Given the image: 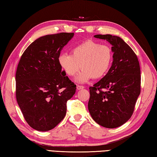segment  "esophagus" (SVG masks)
Returning a JSON list of instances; mask_svg holds the SVG:
<instances>
[{"instance_id": "1", "label": "esophagus", "mask_w": 157, "mask_h": 157, "mask_svg": "<svg viewBox=\"0 0 157 157\" xmlns=\"http://www.w3.org/2000/svg\"><path fill=\"white\" fill-rule=\"evenodd\" d=\"M84 88V86H76V89L78 90H82V89H83Z\"/></svg>"}]
</instances>
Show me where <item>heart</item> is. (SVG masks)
Returning <instances> with one entry per match:
<instances>
[{
    "label": "heart",
    "mask_w": 157,
    "mask_h": 157,
    "mask_svg": "<svg viewBox=\"0 0 157 157\" xmlns=\"http://www.w3.org/2000/svg\"><path fill=\"white\" fill-rule=\"evenodd\" d=\"M113 54L109 46L94 40H86L72 49L71 55L62 53L59 63L67 76H73L83 68L76 78L78 83H85L92 78H102L110 67Z\"/></svg>",
    "instance_id": "obj_1"
}]
</instances>
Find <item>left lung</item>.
<instances>
[{
  "mask_svg": "<svg viewBox=\"0 0 157 157\" xmlns=\"http://www.w3.org/2000/svg\"><path fill=\"white\" fill-rule=\"evenodd\" d=\"M94 37L110 43L114 54L106 75L90 87L88 109L98 125L116 128L130 119L141 92L139 63L134 51L119 36L97 34Z\"/></svg>",
  "mask_w": 157,
  "mask_h": 157,
  "instance_id": "left-lung-1",
  "label": "left lung"
}]
</instances>
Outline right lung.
I'll use <instances>...</instances> for the list:
<instances>
[{
    "label": "right lung",
    "instance_id": "obj_1",
    "mask_svg": "<svg viewBox=\"0 0 157 157\" xmlns=\"http://www.w3.org/2000/svg\"><path fill=\"white\" fill-rule=\"evenodd\" d=\"M74 33L41 36L27 47L16 73V96L25 119L36 130L54 128L64 119L67 101L76 92V85L59 63L63 47Z\"/></svg>",
    "mask_w": 157,
    "mask_h": 157
}]
</instances>
